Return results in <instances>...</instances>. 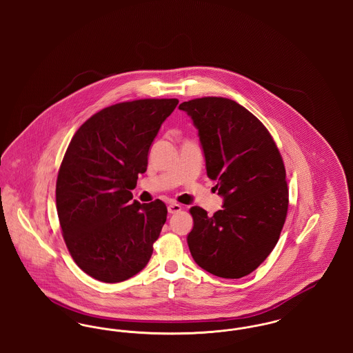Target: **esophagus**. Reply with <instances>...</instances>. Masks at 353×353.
<instances>
[{
    "label": "esophagus",
    "instance_id": "34e87169",
    "mask_svg": "<svg viewBox=\"0 0 353 353\" xmlns=\"http://www.w3.org/2000/svg\"><path fill=\"white\" fill-rule=\"evenodd\" d=\"M183 209V206L180 203H176V202H170L168 205V212L170 214H174L177 212H180Z\"/></svg>",
    "mask_w": 353,
    "mask_h": 353
}]
</instances>
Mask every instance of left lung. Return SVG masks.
<instances>
[{
	"instance_id": "obj_1",
	"label": "left lung",
	"mask_w": 353,
	"mask_h": 353,
	"mask_svg": "<svg viewBox=\"0 0 353 353\" xmlns=\"http://www.w3.org/2000/svg\"><path fill=\"white\" fill-rule=\"evenodd\" d=\"M199 130L208 177L217 181L222 209L190 208L188 246L208 272L238 279L275 248L288 209L285 169L268 128L236 101L206 97L179 107Z\"/></svg>"
}]
</instances>
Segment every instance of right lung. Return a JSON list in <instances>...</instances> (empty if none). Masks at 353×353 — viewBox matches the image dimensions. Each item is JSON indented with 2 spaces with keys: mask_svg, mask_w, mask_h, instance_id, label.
Returning a JSON list of instances; mask_svg holds the SVG:
<instances>
[{
  "mask_svg": "<svg viewBox=\"0 0 353 353\" xmlns=\"http://www.w3.org/2000/svg\"><path fill=\"white\" fill-rule=\"evenodd\" d=\"M177 99H140L103 108L72 136L57 179V212L68 252L90 276L118 283L151 259L167 221L161 200L131 201L148 152Z\"/></svg>",
  "mask_w": 353,
  "mask_h": 353,
  "instance_id": "right-lung-1",
  "label": "right lung"
}]
</instances>
